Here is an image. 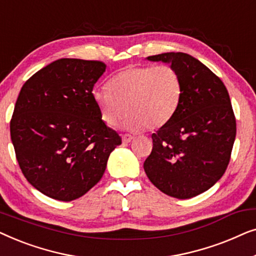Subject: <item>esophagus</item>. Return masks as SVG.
<instances>
[{
    "instance_id": "esophagus-1",
    "label": "esophagus",
    "mask_w": 256,
    "mask_h": 256,
    "mask_svg": "<svg viewBox=\"0 0 256 256\" xmlns=\"http://www.w3.org/2000/svg\"><path fill=\"white\" fill-rule=\"evenodd\" d=\"M132 140V136L129 134H124L122 135V142L124 143H129Z\"/></svg>"
}]
</instances>
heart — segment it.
<instances>
[{"label": "heart", "mask_w": 256, "mask_h": 256, "mask_svg": "<svg viewBox=\"0 0 256 256\" xmlns=\"http://www.w3.org/2000/svg\"><path fill=\"white\" fill-rule=\"evenodd\" d=\"M183 82L170 65H134L121 70L108 82V88H96L92 98L101 120L115 127L129 112L124 127L134 132L160 129L180 107Z\"/></svg>", "instance_id": "obj_1"}]
</instances>
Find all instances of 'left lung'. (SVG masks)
I'll return each instance as SVG.
<instances>
[{
	"label": "left lung",
	"mask_w": 256,
	"mask_h": 256,
	"mask_svg": "<svg viewBox=\"0 0 256 256\" xmlns=\"http://www.w3.org/2000/svg\"><path fill=\"white\" fill-rule=\"evenodd\" d=\"M148 59L171 62L183 82V96L172 118L152 135V150L143 168L163 194L192 198L213 186L230 163L236 122L228 92L190 54L168 52Z\"/></svg>",
	"instance_id": "left-lung-1"
}]
</instances>
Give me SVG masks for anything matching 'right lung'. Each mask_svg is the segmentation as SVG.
Here are the masks:
<instances>
[{
	"label": "right lung",
	"instance_id": "add662e5",
	"mask_svg": "<svg viewBox=\"0 0 256 256\" xmlns=\"http://www.w3.org/2000/svg\"><path fill=\"white\" fill-rule=\"evenodd\" d=\"M104 70L99 60L58 59L20 90L10 136L24 177L48 197H82L101 180L110 152L121 144L92 98Z\"/></svg>",
	"mask_w": 256,
	"mask_h": 256
}]
</instances>
